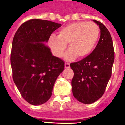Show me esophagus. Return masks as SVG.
Here are the masks:
<instances>
[{
    "instance_id": "1",
    "label": "esophagus",
    "mask_w": 125,
    "mask_h": 125,
    "mask_svg": "<svg viewBox=\"0 0 125 125\" xmlns=\"http://www.w3.org/2000/svg\"><path fill=\"white\" fill-rule=\"evenodd\" d=\"M65 67L66 69H68L70 67V65H69V63H65Z\"/></svg>"
}]
</instances>
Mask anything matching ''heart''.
Instances as JSON below:
<instances>
[{
  "label": "heart",
  "mask_w": 125,
  "mask_h": 125,
  "mask_svg": "<svg viewBox=\"0 0 125 125\" xmlns=\"http://www.w3.org/2000/svg\"><path fill=\"white\" fill-rule=\"evenodd\" d=\"M100 34L99 27L92 22L79 21L69 24L60 28L58 36L51 35L49 45L53 54L62 57L68 44L69 51L65 55L66 60L83 58L91 52Z\"/></svg>",
  "instance_id": "obj_1"
}]
</instances>
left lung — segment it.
<instances>
[{
  "mask_svg": "<svg viewBox=\"0 0 125 125\" xmlns=\"http://www.w3.org/2000/svg\"><path fill=\"white\" fill-rule=\"evenodd\" d=\"M93 21L101 30L97 47L86 58L70 64L74 71L71 80L73 94L83 104H91L103 96L110 79L114 61L113 42L108 30L101 22Z\"/></svg>",
  "mask_w": 125,
  "mask_h": 125,
  "instance_id": "obj_1",
  "label": "left lung"
}]
</instances>
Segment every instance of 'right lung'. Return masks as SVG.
<instances>
[{"label": "right lung", "instance_id": "right-lung-1", "mask_svg": "<svg viewBox=\"0 0 125 125\" xmlns=\"http://www.w3.org/2000/svg\"><path fill=\"white\" fill-rule=\"evenodd\" d=\"M61 24L38 19L21 24L13 40L11 65L13 79L30 104H43L51 98L54 83L65 67L45 45Z\"/></svg>", "mask_w": 125, "mask_h": 125}]
</instances>
